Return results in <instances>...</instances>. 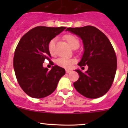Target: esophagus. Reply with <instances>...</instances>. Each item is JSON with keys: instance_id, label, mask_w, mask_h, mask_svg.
<instances>
[{"instance_id": "esophagus-1", "label": "esophagus", "mask_w": 128, "mask_h": 128, "mask_svg": "<svg viewBox=\"0 0 128 128\" xmlns=\"http://www.w3.org/2000/svg\"><path fill=\"white\" fill-rule=\"evenodd\" d=\"M71 72V70H69V69H66V73H69V72Z\"/></svg>"}]
</instances>
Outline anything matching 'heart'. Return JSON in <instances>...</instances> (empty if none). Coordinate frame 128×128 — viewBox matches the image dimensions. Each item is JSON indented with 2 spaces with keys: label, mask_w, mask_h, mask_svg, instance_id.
Segmentation results:
<instances>
[{
  "label": "heart",
  "mask_w": 128,
  "mask_h": 128,
  "mask_svg": "<svg viewBox=\"0 0 128 128\" xmlns=\"http://www.w3.org/2000/svg\"><path fill=\"white\" fill-rule=\"evenodd\" d=\"M65 39L68 41L70 46L74 48L75 46H79V41L76 36L73 34H66L65 36ZM55 42L56 39L53 38L48 43V50L49 52L52 54L54 52ZM75 60L74 59H69V58H59L56 59V63L58 66L60 67H62L64 68H70L72 66V64L74 62Z\"/></svg>",
  "instance_id": "obj_1"
}]
</instances>
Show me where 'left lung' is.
<instances>
[{
  "label": "left lung",
  "mask_w": 128,
  "mask_h": 128,
  "mask_svg": "<svg viewBox=\"0 0 128 128\" xmlns=\"http://www.w3.org/2000/svg\"><path fill=\"white\" fill-rule=\"evenodd\" d=\"M66 31L82 40L84 52L78 65L88 66L85 73L76 70L79 78L74 83L75 88L88 98L102 96L112 87L117 68L116 56L110 41L104 33L93 26L68 28Z\"/></svg>",
  "instance_id": "obj_1"
}]
</instances>
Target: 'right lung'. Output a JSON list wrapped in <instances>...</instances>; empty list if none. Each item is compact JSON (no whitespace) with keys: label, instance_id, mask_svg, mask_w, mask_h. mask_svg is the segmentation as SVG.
<instances>
[{"label":"right lung","instance_id":"right-lung-1","mask_svg":"<svg viewBox=\"0 0 128 128\" xmlns=\"http://www.w3.org/2000/svg\"><path fill=\"white\" fill-rule=\"evenodd\" d=\"M36 26L22 36L15 49L14 68L19 85L30 96L46 97L56 90L65 69L54 66L50 70L44 68V60H50L48 43L66 29Z\"/></svg>","mask_w":128,"mask_h":128}]
</instances>
